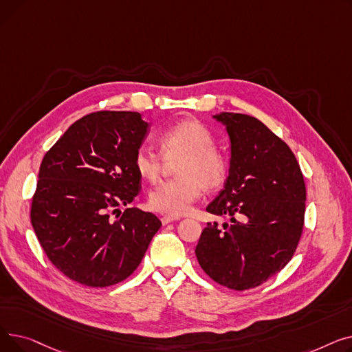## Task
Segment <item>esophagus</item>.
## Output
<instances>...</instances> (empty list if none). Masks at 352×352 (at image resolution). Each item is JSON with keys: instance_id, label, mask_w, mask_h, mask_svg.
Here are the masks:
<instances>
[{"instance_id": "1", "label": "esophagus", "mask_w": 352, "mask_h": 352, "mask_svg": "<svg viewBox=\"0 0 352 352\" xmlns=\"http://www.w3.org/2000/svg\"><path fill=\"white\" fill-rule=\"evenodd\" d=\"M177 219H179V218L178 217H173V215H165V217L161 218V223L165 226V224L173 223V221H177Z\"/></svg>"}]
</instances>
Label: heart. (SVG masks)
<instances>
[{
  "instance_id": "1",
  "label": "heart",
  "mask_w": 352,
  "mask_h": 352,
  "mask_svg": "<svg viewBox=\"0 0 352 352\" xmlns=\"http://www.w3.org/2000/svg\"><path fill=\"white\" fill-rule=\"evenodd\" d=\"M160 146L166 160H181L177 164V179L161 184L148 197V206L154 211L179 217L190 212L202 190H214L227 178V161L214 150V137L198 120H182L168 126L160 135ZM141 178L157 181L161 177L164 161L160 155L140 150L134 160Z\"/></svg>"
}]
</instances>
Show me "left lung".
<instances>
[{"label": "left lung", "instance_id": "8db88e82", "mask_svg": "<svg viewBox=\"0 0 352 352\" xmlns=\"http://www.w3.org/2000/svg\"><path fill=\"white\" fill-rule=\"evenodd\" d=\"M212 118L230 138V170L207 211L231 223H208L195 255L215 283L244 291L280 272L297 250L305 184L289 146L260 120L236 113Z\"/></svg>", "mask_w": 352, "mask_h": 352}]
</instances>
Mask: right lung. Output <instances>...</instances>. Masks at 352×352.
Returning a JSON list of instances; mask_svg holds the SVG:
<instances>
[{
	"mask_svg": "<svg viewBox=\"0 0 352 352\" xmlns=\"http://www.w3.org/2000/svg\"><path fill=\"white\" fill-rule=\"evenodd\" d=\"M150 124L133 111H98L74 122L45 154L31 223L50 261L87 287L124 281L161 221L126 207L141 190L134 160Z\"/></svg>",
	"mask_w": 352,
	"mask_h": 352,
	"instance_id": "1",
	"label": "right lung"
}]
</instances>
